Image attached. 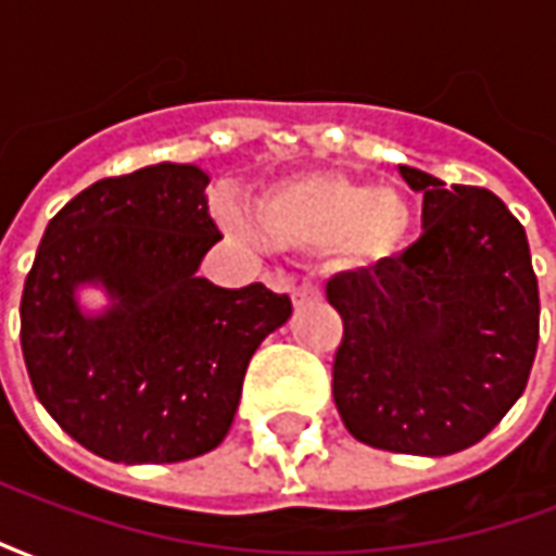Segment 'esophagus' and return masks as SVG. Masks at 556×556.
<instances>
[{
  "instance_id": "esophagus-1",
  "label": "esophagus",
  "mask_w": 556,
  "mask_h": 556,
  "mask_svg": "<svg viewBox=\"0 0 556 556\" xmlns=\"http://www.w3.org/2000/svg\"><path fill=\"white\" fill-rule=\"evenodd\" d=\"M291 301H294V306H309V303L321 301V289L315 282H301L291 294Z\"/></svg>"
}]
</instances>
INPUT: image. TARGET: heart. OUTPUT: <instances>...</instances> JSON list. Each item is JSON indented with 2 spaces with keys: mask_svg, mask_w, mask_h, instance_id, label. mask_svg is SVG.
Returning <instances> with one entry per match:
<instances>
[{
  "mask_svg": "<svg viewBox=\"0 0 556 556\" xmlns=\"http://www.w3.org/2000/svg\"><path fill=\"white\" fill-rule=\"evenodd\" d=\"M241 231L250 223L231 219ZM255 223L267 241L289 250L339 247L354 262L396 253L410 235V202L393 187H369L330 172L301 175L279 184L255 207Z\"/></svg>",
  "mask_w": 556,
  "mask_h": 556,
  "instance_id": "heart-1",
  "label": "heart"
}]
</instances>
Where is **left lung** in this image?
Instances as JSON below:
<instances>
[{"mask_svg": "<svg viewBox=\"0 0 556 556\" xmlns=\"http://www.w3.org/2000/svg\"><path fill=\"white\" fill-rule=\"evenodd\" d=\"M422 193V235L396 258L339 274L333 402L375 450L453 455L482 441L525 393L539 286L525 226L485 187H446L399 166Z\"/></svg>", "mask_w": 556, "mask_h": 556, "instance_id": "1", "label": "left lung"}]
</instances>
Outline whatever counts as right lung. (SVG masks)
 Wrapping results in <instances>:
<instances>
[{"mask_svg": "<svg viewBox=\"0 0 556 556\" xmlns=\"http://www.w3.org/2000/svg\"><path fill=\"white\" fill-rule=\"evenodd\" d=\"M207 172L157 163L74 195L43 231L23 301L20 345L35 396L101 458L172 465L229 434L250 357L289 321V294L195 277L223 238ZM79 285L111 306L78 309Z\"/></svg>", "mask_w": 556, "mask_h": 556, "instance_id": "1", "label": "right lung"}]
</instances>
